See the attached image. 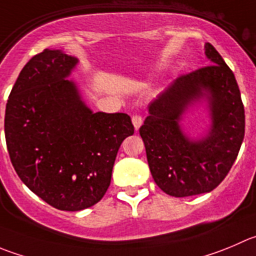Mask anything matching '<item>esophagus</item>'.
Returning <instances> with one entry per match:
<instances>
[{"label": "esophagus", "mask_w": 256, "mask_h": 256, "mask_svg": "<svg viewBox=\"0 0 256 256\" xmlns=\"http://www.w3.org/2000/svg\"><path fill=\"white\" fill-rule=\"evenodd\" d=\"M132 123H133V126H134V130H140V126H142V123H143L142 116H138V114H134V116H132Z\"/></svg>", "instance_id": "obj_1"}]
</instances>
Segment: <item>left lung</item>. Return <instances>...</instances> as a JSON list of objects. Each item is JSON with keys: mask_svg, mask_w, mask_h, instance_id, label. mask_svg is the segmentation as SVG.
<instances>
[{"mask_svg": "<svg viewBox=\"0 0 256 256\" xmlns=\"http://www.w3.org/2000/svg\"><path fill=\"white\" fill-rule=\"evenodd\" d=\"M208 66L182 75L148 106L140 128L148 166L170 196L206 194L218 186L235 162L245 134V112L235 75L211 44ZM208 102L212 123L201 138L184 133L180 120L197 102Z\"/></svg>", "mask_w": 256, "mask_h": 256, "instance_id": "left-lung-1", "label": "left lung"}]
</instances>
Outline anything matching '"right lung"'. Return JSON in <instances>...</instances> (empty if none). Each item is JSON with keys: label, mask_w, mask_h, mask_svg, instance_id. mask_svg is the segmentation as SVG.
<instances>
[{"label": "right lung", "mask_w": 256, "mask_h": 256, "mask_svg": "<svg viewBox=\"0 0 256 256\" xmlns=\"http://www.w3.org/2000/svg\"><path fill=\"white\" fill-rule=\"evenodd\" d=\"M79 60L45 48L17 78L4 114L12 166L40 198L62 211L96 205L110 184L122 142L134 133L126 113H94L76 82Z\"/></svg>", "instance_id": "1"}]
</instances>
